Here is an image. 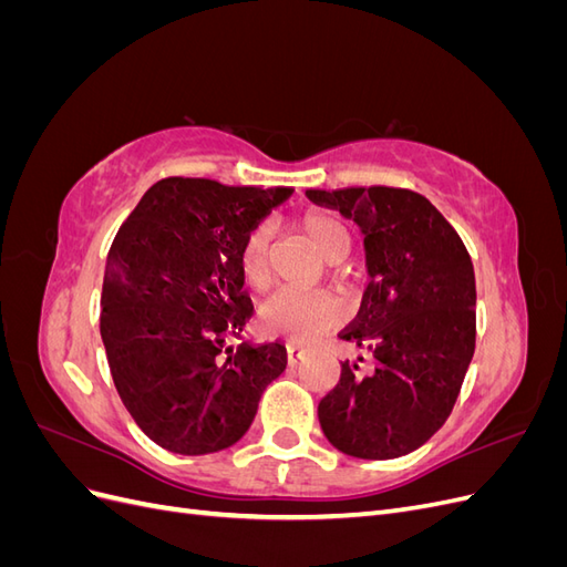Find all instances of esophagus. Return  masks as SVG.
I'll return each mask as SVG.
<instances>
[{
	"label": "esophagus",
	"mask_w": 567,
	"mask_h": 567,
	"mask_svg": "<svg viewBox=\"0 0 567 567\" xmlns=\"http://www.w3.org/2000/svg\"><path fill=\"white\" fill-rule=\"evenodd\" d=\"M302 357H305V348L296 346V342H288V346H286V359H288V364H298Z\"/></svg>",
	"instance_id": "1"
}]
</instances>
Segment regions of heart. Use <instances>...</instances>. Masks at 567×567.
<instances>
[{
	"instance_id": "obj_1",
	"label": "heart",
	"mask_w": 567,
	"mask_h": 567,
	"mask_svg": "<svg viewBox=\"0 0 567 567\" xmlns=\"http://www.w3.org/2000/svg\"><path fill=\"white\" fill-rule=\"evenodd\" d=\"M300 227L312 238L323 260H346L352 248V236L338 217L323 210H310L300 217ZM236 265L250 288L265 290L271 284V231L267 225H255L244 234L236 250ZM340 317L342 310L336 298L321 290L286 288L267 298L260 307L262 331L298 342V346L329 331Z\"/></svg>"
}]
</instances>
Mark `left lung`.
<instances>
[{
  "label": "left lung",
  "instance_id": "8db88e82",
  "mask_svg": "<svg viewBox=\"0 0 567 567\" xmlns=\"http://www.w3.org/2000/svg\"><path fill=\"white\" fill-rule=\"evenodd\" d=\"M307 198L357 221L371 277L340 333L367 359L340 362L338 385L319 402L321 431L348 456H404L450 419L475 352L471 255L435 205L409 188H310Z\"/></svg>",
  "mask_w": 567,
  "mask_h": 567
}]
</instances>
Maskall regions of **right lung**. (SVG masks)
I'll return each mask as SVG.
<instances>
[{
    "instance_id": "obj_1",
    "label": "right lung",
    "mask_w": 567,
    "mask_h": 567,
    "mask_svg": "<svg viewBox=\"0 0 567 567\" xmlns=\"http://www.w3.org/2000/svg\"><path fill=\"white\" fill-rule=\"evenodd\" d=\"M290 194L288 186L167 177L148 188L113 238L101 340L120 400L167 452L231 447L286 369L281 342L225 350V338L252 317L238 244Z\"/></svg>"
}]
</instances>
